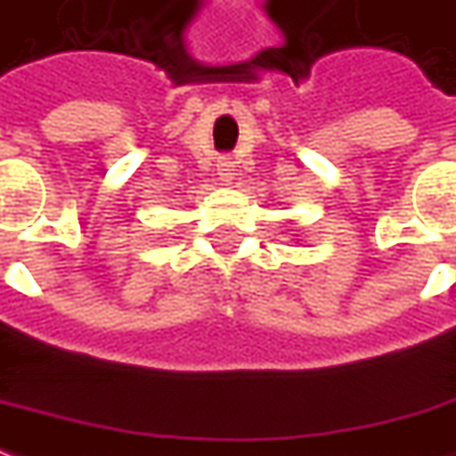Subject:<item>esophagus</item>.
<instances>
[{
  "mask_svg": "<svg viewBox=\"0 0 456 456\" xmlns=\"http://www.w3.org/2000/svg\"><path fill=\"white\" fill-rule=\"evenodd\" d=\"M235 170V160L233 158H231V155H223L221 160H218V175H221V180H225V183H228V180H233V173Z\"/></svg>",
  "mask_w": 456,
  "mask_h": 456,
  "instance_id": "1",
  "label": "esophagus"
}]
</instances>
